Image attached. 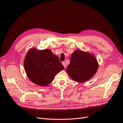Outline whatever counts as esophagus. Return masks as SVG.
Wrapping results in <instances>:
<instances>
[{"mask_svg":"<svg viewBox=\"0 0 123 123\" xmlns=\"http://www.w3.org/2000/svg\"><path fill=\"white\" fill-rule=\"evenodd\" d=\"M62 65H63V66L65 68H66V63H65V62H62Z\"/></svg>","mask_w":123,"mask_h":123,"instance_id":"obj_1","label":"esophagus"}]
</instances>
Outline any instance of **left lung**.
I'll use <instances>...</instances> for the list:
<instances>
[{
	"instance_id": "left-lung-1",
	"label": "left lung",
	"mask_w": 123,
	"mask_h": 123,
	"mask_svg": "<svg viewBox=\"0 0 123 123\" xmlns=\"http://www.w3.org/2000/svg\"><path fill=\"white\" fill-rule=\"evenodd\" d=\"M98 63L94 55L81 50H75L71 54L70 64L66 71L71 79L83 83L89 80L96 73Z\"/></svg>"
}]
</instances>
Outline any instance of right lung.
<instances>
[{
    "label": "right lung",
    "mask_w": 123,
    "mask_h": 123,
    "mask_svg": "<svg viewBox=\"0 0 123 123\" xmlns=\"http://www.w3.org/2000/svg\"><path fill=\"white\" fill-rule=\"evenodd\" d=\"M24 69L33 83L44 87L52 82L56 75L64 69L60 60L50 49L31 48L24 61Z\"/></svg>",
    "instance_id": "right-lung-1"
}]
</instances>
